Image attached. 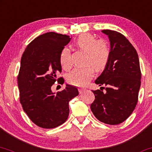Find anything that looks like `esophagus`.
Returning <instances> with one entry per match:
<instances>
[{
	"label": "esophagus",
	"instance_id": "obj_1",
	"mask_svg": "<svg viewBox=\"0 0 152 152\" xmlns=\"http://www.w3.org/2000/svg\"><path fill=\"white\" fill-rule=\"evenodd\" d=\"M85 90H86V88H79V89H78V91H79L80 93H83V92L85 91Z\"/></svg>",
	"mask_w": 152,
	"mask_h": 152
}]
</instances>
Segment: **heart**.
<instances>
[{
  "mask_svg": "<svg viewBox=\"0 0 152 152\" xmlns=\"http://www.w3.org/2000/svg\"><path fill=\"white\" fill-rule=\"evenodd\" d=\"M76 45L81 50L88 53L87 64L97 71L102 70L108 63L110 50L107 43L104 41H97L95 36L90 34L80 36ZM59 62L64 69L67 70L72 66L71 53L69 49L63 48L59 55ZM94 76V70L91 66L76 68L67 76L69 83L77 86H84Z\"/></svg>",
  "mask_w": 152,
  "mask_h": 152,
  "instance_id": "obj_1",
  "label": "heart"
}]
</instances>
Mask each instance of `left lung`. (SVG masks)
<instances>
[{"label":"left lung","mask_w":152,"mask_h":152,"mask_svg":"<svg viewBox=\"0 0 152 152\" xmlns=\"http://www.w3.org/2000/svg\"><path fill=\"white\" fill-rule=\"evenodd\" d=\"M110 42L108 63L95 80L99 86H107L106 93L93 90L95 99L90 105L99 121L118 125L126 121L135 109L141 85V72L137 51L123 34L102 30Z\"/></svg>","instance_id":"left-lung-1"}]
</instances>
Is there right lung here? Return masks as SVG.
Segmentation results:
<instances>
[{
	"mask_svg": "<svg viewBox=\"0 0 152 152\" xmlns=\"http://www.w3.org/2000/svg\"><path fill=\"white\" fill-rule=\"evenodd\" d=\"M71 39L55 32L42 34L28 44L21 58L17 77L20 103L31 121L41 128L64 124L69 114V102L78 95L77 88L69 84L57 93L51 90L62 72L59 55Z\"/></svg>",
	"mask_w": 152,
	"mask_h": 152,
	"instance_id": "right-lung-1",
	"label": "right lung"
}]
</instances>
